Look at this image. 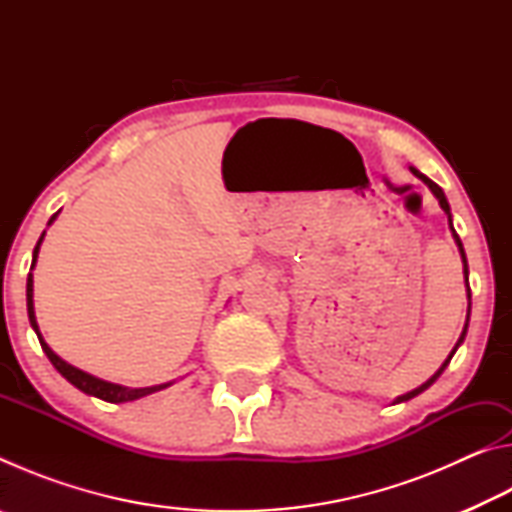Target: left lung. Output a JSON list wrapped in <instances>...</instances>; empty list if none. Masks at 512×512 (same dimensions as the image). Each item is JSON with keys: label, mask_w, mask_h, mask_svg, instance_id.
Masks as SVG:
<instances>
[{"label": "left lung", "mask_w": 512, "mask_h": 512, "mask_svg": "<svg viewBox=\"0 0 512 512\" xmlns=\"http://www.w3.org/2000/svg\"><path fill=\"white\" fill-rule=\"evenodd\" d=\"M411 169V173L415 178H420L424 185H427L429 189H431V194L438 198V203H440V207H443V212L447 214V219H449V230H452V237H454V241H456V246H458V253H461V262H463V277H465V287H467V318H465V327H463V332H461V339L456 341V345H454V350L449 352V357L443 361V366H440L438 370H436V375H433L431 379H427L424 381L422 386H418V388H413L411 393H406V395H400L397 397V400L393 402V404H400V402H409V400H413L415 395H420V393H424L427 391V388L433 384V381H436L440 375H443L445 372V368L449 366V361H452V357L456 354V350H458V345H461L463 341H465V334H467V325H470V309H472V291H470V271H467V257H465V250H463V244H461V239H458V235H456V230H454V223H452V210H449V203H447V196H445V192L443 189H440L436 183H433L431 178H427L424 176V173H420L418 169L415 167H409Z\"/></svg>", "instance_id": "obj_1"}]
</instances>
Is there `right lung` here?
Masks as SVG:
<instances>
[{
  "instance_id": "1",
  "label": "right lung",
  "mask_w": 512,
  "mask_h": 512,
  "mask_svg": "<svg viewBox=\"0 0 512 512\" xmlns=\"http://www.w3.org/2000/svg\"><path fill=\"white\" fill-rule=\"evenodd\" d=\"M58 216V212L51 216L49 219V225L54 223V219ZM42 239H45V232H42L36 248H33V262H31V271L33 266H36L38 262V253H40V244ZM27 311H29V323L33 327V332L38 334V341L42 345V350H45L47 359L54 363V368L63 375L69 384L79 388V391H83L85 395H92V397H99V400L103 402H112V404H124V402H133V400H140V397H146L151 393H158L162 391V388H169L173 381H167V384H158V386H146V388H131V386H121V384H112V381H106V379H99L90 375V372L85 370H79L74 368L72 363H67L58 357V354L49 348L47 341L42 339L40 334V327H38V320H36V309H33V273H29L27 277Z\"/></svg>"
}]
</instances>
